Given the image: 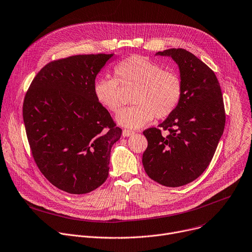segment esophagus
<instances>
[{
  "mask_svg": "<svg viewBox=\"0 0 252 252\" xmlns=\"http://www.w3.org/2000/svg\"><path fill=\"white\" fill-rule=\"evenodd\" d=\"M133 133H134V131L130 130V129H124L123 130V136H125V138H127V136H129Z\"/></svg>",
  "mask_w": 252,
  "mask_h": 252,
  "instance_id": "1",
  "label": "esophagus"
}]
</instances>
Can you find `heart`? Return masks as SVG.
<instances>
[{"label":"heart","mask_w":252,"mask_h":252,"mask_svg":"<svg viewBox=\"0 0 252 252\" xmlns=\"http://www.w3.org/2000/svg\"><path fill=\"white\" fill-rule=\"evenodd\" d=\"M136 87L131 106L124 108L117 122L126 127L139 128L154 117L165 119L177 109L183 94L181 75L174 69L142 55H131L114 67V78L102 77L94 82L96 100L110 112L121 109L122 90Z\"/></svg>","instance_id":"1"}]
</instances>
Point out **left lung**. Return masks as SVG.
I'll return each mask as SVG.
<instances>
[{
    "instance_id": "left-lung-1",
    "label": "left lung",
    "mask_w": 252,
    "mask_h": 252,
    "mask_svg": "<svg viewBox=\"0 0 252 252\" xmlns=\"http://www.w3.org/2000/svg\"><path fill=\"white\" fill-rule=\"evenodd\" d=\"M156 55L170 56L178 64L183 94L177 109L158 127L144 130L148 148L143 165L158 184L180 187L196 180L211 162L225 126L223 97L213 70L191 52L172 48Z\"/></svg>"
}]
</instances>
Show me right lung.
<instances>
[{
  "label": "right lung",
  "instance_id": "obj_1",
  "mask_svg": "<svg viewBox=\"0 0 252 252\" xmlns=\"http://www.w3.org/2000/svg\"><path fill=\"white\" fill-rule=\"evenodd\" d=\"M113 54L74 55L45 65L23 103L34 161L52 185L86 194L108 177L112 145L121 138L109 112L95 98L96 75Z\"/></svg>",
  "mask_w": 252,
  "mask_h": 252
}]
</instances>
